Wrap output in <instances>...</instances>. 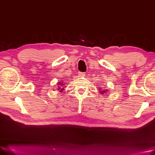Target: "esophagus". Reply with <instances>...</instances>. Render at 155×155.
I'll return each instance as SVG.
<instances>
[{"instance_id": "1", "label": "esophagus", "mask_w": 155, "mask_h": 155, "mask_svg": "<svg viewBox=\"0 0 155 155\" xmlns=\"http://www.w3.org/2000/svg\"><path fill=\"white\" fill-rule=\"evenodd\" d=\"M78 75L80 77H84V73H83V72H79L78 73Z\"/></svg>"}]
</instances>
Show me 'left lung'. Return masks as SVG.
<instances>
[{
  "instance_id": "8db88e82",
  "label": "left lung",
  "mask_w": 155,
  "mask_h": 155,
  "mask_svg": "<svg viewBox=\"0 0 155 155\" xmlns=\"http://www.w3.org/2000/svg\"><path fill=\"white\" fill-rule=\"evenodd\" d=\"M100 89L101 90V91H100V92H101V93H106V91H107L106 89Z\"/></svg>"
}]
</instances>
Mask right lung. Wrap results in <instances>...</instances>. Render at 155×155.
I'll return each instance as SVG.
<instances>
[{
  "mask_svg": "<svg viewBox=\"0 0 155 155\" xmlns=\"http://www.w3.org/2000/svg\"><path fill=\"white\" fill-rule=\"evenodd\" d=\"M58 89H59L60 91H62L63 90V89H61V86H63L64 85V84H62V82H61V84H58Z\"/></svg>",
  "mask_w": 155,
  "mask_h": 155,
  "instance_id": "add662e5",
  "label": "right lung"
}]
</instances>
